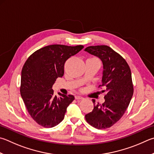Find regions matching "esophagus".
<instances>
[{
    "label": "esophagus",
    "instance_id": "1",
    "mask_svg": "<svg viewBox=\"0 0 154 154\" xmlns=\"http://www.w3.org/2000/svg\"><path fill=\"white\" fill-rule=\"evenodd\" d=\"M75 99L76 100H82L83 99V97L80 96H75Z\"/></svg>",
    "mask_w": 154,
    "mask_h": 154
}]
</instances>
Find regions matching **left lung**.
Masks as SVG:
<instances>
[{"label":"left lung","instance_id":"obj_1","mask_svg":"<svg viewBox=\"0 0 154 154\" xmlns=\"http://www.w3.org/2000/svg\"><path fill=\"white\" fill-rule=\"evenodd\" d=\"M85 51L96 56L103 64L102 85L105 102L96 104L87 114L88 123L97 129H105L118 122L127 110L133 94V85L129 66L121 55L105 45L87 47Z\"/></svg>","mask_w":154,"mask_h":154}]
</instances>
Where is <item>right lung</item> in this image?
Returning a JSON list of instances; mask_svg holds the SVG:
<instances>
[{
    "instance_id": "1",
    "label": "right lung",
    "mask_w": 154,
    "mask_h": 154,
    "mask_svg": "<svg viewBox=\"0 0 154 154\" xmlns=\"http://www.w3.org/2000/svg\"><path fill=\"white\" fill-rule=\"evenodd\" d=\"M83 48L54 44L33 52L21 71L20 93L30 116L38 125L54 127L65 118L66 108L73 101L72 95L54 96L52 85L64 75L66 60Z\"/></svg>"
}]
</instances>
